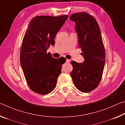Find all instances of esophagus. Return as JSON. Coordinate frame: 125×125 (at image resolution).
<instances>
[{"mask_svg": "<svg viewBox=\"0 0 125 125\" xmlns=\"http://www.w3.org/2000/svg\"><path fill=\"white\" fill-rule=\"evenodd\" d=\"M69 62H70V59H66V63H69Z\"/></svg>", "mask_w": 125, "mask_h": 125, "instance_id": "esophagus-1", "label": "esophagus"}]
</instances>
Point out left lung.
I'll return each mask as SVG.
<instances>
[{
  "label": "left lung",
  "mask_w": 125,
  "mask_h": 125,
  "mask_svg": "<svg viewBox=\"0 0 125 125\" xmlns=\"http://www.w3.org/2000/svg\"><path fill=\"white\" fill-rule=\"evenodd\" d=\"M70 19L76 23L79 47L84 58L81 63L71 62L73 66L71 76L79 91L89 92L100 83L105 63V51L100 27L96 19L86 12L73 14Z\"/></svg>",
  "instance_id": "1"
}]
</instances>
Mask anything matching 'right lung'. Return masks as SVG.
<instances>
[{
    "label": "right lung",
    "instance_id": "1",
    "mask_svg": "<svg viewBox=\"0 0 125 125\" xmlns=\"http://www.w3.org/2000/svg\"><path fill=\"white\" fill-rule=\"evenodd\" d=\"M68 15H41L33 18L25 31L21 44L20 61L30 88L41 94L54 90L61 68L66 59L53 58L47 51L55 44L54 38Z\"/></svg>",
    "mask_w": 125,
    "mask_h": 125
}]
</instances>
